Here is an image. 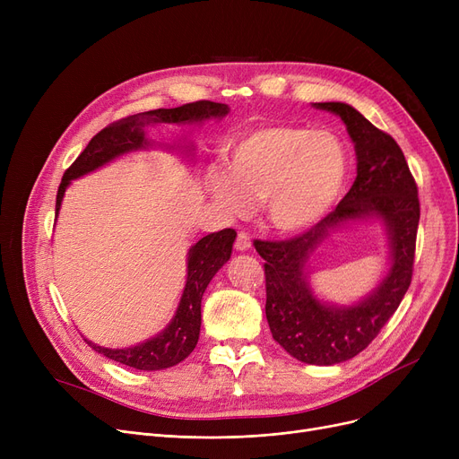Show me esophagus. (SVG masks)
<instances>
[{
    "label": "esophagus",
    "mask_w": 459,
    "mask_h": 459,
    "mask_svg": "<svg viewBox=\"0 0 459 459\" xmlns=\"http://www.w3.org/2000/svg\"><path fill=\"white\" fill-rule=\"evenodd\" d=\"M234 247H236V251H247V249H251V238H249V234L244 232V230L238 232Z\"/></svg>",
    "instance_id": "esophagus-1"
}]
</instances>
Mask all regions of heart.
I'll use <instances>...</instances> for the list:
<instances>
[{"label": "heart", "mask_w": 459, "mask_h": 459, "mask_svg": "<svg viewBox=\"0 0 459 459\" xmlns=\"http://www.w3.org/2000/svg\"><path fill=\"white\" fill-rule=\"evenodd\" d=\"M346 177L348 154L333 132L273 125L234 141L229 171H212L208 186L229 215L244 217L264 201L275 230L298 232L333 208Z\"/></svg>", "instance_id": "obj_1"}]
</instances>
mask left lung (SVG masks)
Returning <instances> with one entry per match:
<instances>
[{"mask_svg":"<svg viewBox=\"0 0 459 459\" xmlns=\"http://www.w3.org/2000/svg\"><path fill=\"white\" fill-rule=\"evenodd\" d=\"M339 115L355 144L357 178L322 221L282 242L255 239L266 260V318L273 339L307 365H339L363 351L394 315L413 277L420 203L398 143L344 102H318ZM381 219L390 234L392 266L367 298L344 307L320 302L309 290L306 264L330 233L350 221Z\"/></svg>","mask_w":459,"mask_h":459,"instance_id":"obj_1","label":"left lung"}]
</instances>
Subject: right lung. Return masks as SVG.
Returning <instances> with one entry per match:
<instances>
[{
	"mask_svg": "<svg viewBox=\"0 0 459 459\" xmlns=\"http://www.w3.org/2000/svg\"><path fill=\"white\" fill-rule=\"evenodd\" d=\"M229 113L227 104H217L210 100H199L184 104L173 109H152L137 113L117 123L106 126L96 134L85 151L72 163L59 184L56 213H59L65 189L72 180H76L94 169H99L115 158L143 151L151 147V141L144 137V126L151 125H199L208 118H221ZM193 147V144H191ZM191 147L187 151H191ZM236 232L232 229H223L220 232H212L201 238L195 246H191L187 253V279L184 286V294L180 298L177 315L173 316L161 333L152 339L144 341L137 346L111 350L85 342L108 359L117 360L120 365L132 367L135 370H163L178 365L197 346L201 333V299L212 277L221 270L223 264L230 258L232 244Z\"/></svg>",
	"mask_w": 459,
	"mask_h": 459,
	"instance_id": "right-lung-1",
	"label": "right lung"
}]
</instances>
